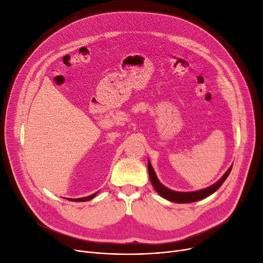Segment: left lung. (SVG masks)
I'll return each mask as SVG.
<instances>
[{
  "label": "left lung",
  "instance_id": "left-lung-1",
  "mask_svg": "<svg viewBox=\"0 0 263 263\" xmlns=\"http://www.w3.org/2000/svg\"><path fill=\"white\" fill-rule=\"evenodd\" d=\"M231 168H232V165L216 183H214L213 185H211L209 187L200 190V191H196V192H176V191L167 189L166 186H164L159 181V179H158L153 166H151L150 161L148 160L149 178H150V181H151V183H153L154 187L158 192V194H160L165 199L174 201V202H178V203L194 202V201H197V200H200V199H203L205 197L210 196L215 191H217L220 187V185L224 183V181L226 180L227 177L229 176V174L231 172Z\"/></svg>",
  "mask_w": 263,
  "mask_h": 263
}]
</instances>
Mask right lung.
<instances>
[{
    "mask_svg": "<svg viewBox=\"0 0 263 263\" xmlns=\"http://www.w3.org/2000/svg\"><path fill=\"white\" fill-rule=\"evenodd\" d=\"M97 193L98 192H96V193H93V194H91V195H89V196H87V197H82V198H68V200H71V201H87V200H90V199H92L96 195H97Z\"/></svg>",
    "mask_w": 263,
    "mask_h": 263,
    "instance_id": "obj_1",
    "label": "right lung"
}]
</instances>
